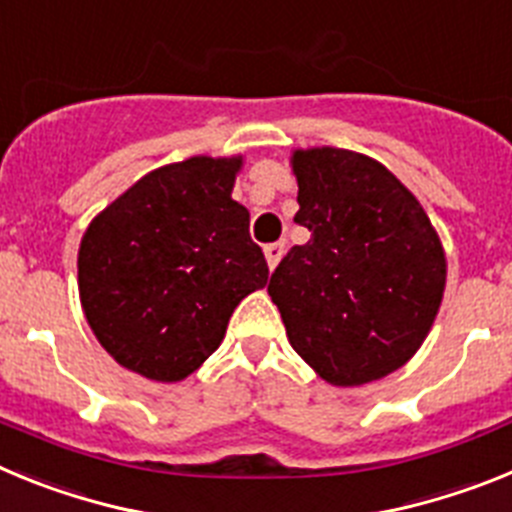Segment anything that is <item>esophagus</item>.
Returning <instances> with one entry per match:
<instances>
[{"mask_svg": "<svg viewBox=\"0 0 512 512\" xmlns=\"http://www.w3.org/2000/svg\"><path fill=\"white\" fill-rule=\"evenodd\" d=\"M264 256L269 269H277V264L284 256V243H269V246H264Z\"/></svg>", "mask_w": 512, "mask_h": 512, "instance_id": "34e87169", "label": "esophagus"}]
</instances>
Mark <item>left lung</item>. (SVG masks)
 I'll return each instance as SVG.
<instances>
[{
	"label": "left lung",
	"instance_id": "1",
	"mask_svg": "<svg viewBox=\"0 0 512 512\" xmlns=\"http://www.w3.org/2000/svg\"><path fill=\"white\" fill-rule=\"evenodd\" d=\"M305 246L269 279L292 348L330 384L400 369L423 343L446 284L431 220L379 161L343 148L292 156Z\"/></svg>",
	"mask_w": 512,
	"mask_h": 512
}]
</instances>
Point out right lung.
Segmentation results:
<instances>
[{
    "label": "right lung",
    "mask_w": 512,
    "mask_h": 512,
    "mask_svg": "<svg viewBox=\"0 0 512 512\" xmlns=\"http://www.w3.org/2000/svg\"><path fill=\"white\" fill-rule=\"evenodd\" d=\"M241 158L151 171L81 238L79 295L104 351L153 382H179L220 346L238 302L269 279L230 197Z\"/></svg>",
    "instance_id": "1"
}]
</instances>
